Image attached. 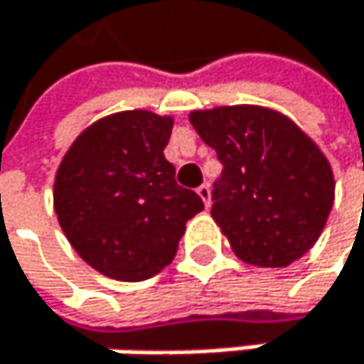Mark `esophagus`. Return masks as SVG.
I'll use <instances>...</instances> for the list:
<instances>
[{
    "instance_id": "esophagus-1",
    "label": "esophagus",
    "mask_w": 364,
    "mask_h": 364,
    "mask_svg": "<svg viewBox=\"0 0 364 364\" xmlns=\"http://www.w3.org/2000/svg\"><path fill=\"white\" fill-rule=\"evenodd\" d=\"M196 194L200 196V200L205 203V207L212 205V190H209V186H207V183H203V186L196 190Z\"/></svg>"
}]
</instances>
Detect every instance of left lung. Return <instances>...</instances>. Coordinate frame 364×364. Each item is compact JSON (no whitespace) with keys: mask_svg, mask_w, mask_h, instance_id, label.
<instances>
[{"mask_svg":"<svg viewBox=\"0 0 364 364\" xmlns=\"http://www.w3.org/2000/svg\"><path fill=\"white\" fill-rule=\"evenodd\" d=\"M190 122L225 166L212 218L231 251L259 269L304 257L328 223L336 186L312 137L288 115L259 105L198 109Z\"/></svg>","mask_w":364,"mask_h":364,"instance_id":"left-lung-1","label":"left lung"}]
</instances>
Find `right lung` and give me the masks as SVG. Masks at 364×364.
Instances as JSON below:
<instances>
[{"instance_id":"add662e5","label":"right lung","mask_w":364,"mask_h":364,"mask_svg":"<svg viewBox=\"0 0 364 364\" xmlns=\"http://www.w3.org/2000/svg\"><path fill=\"white\" fill-rule=\"evenodd\" d=\"M172 115L133 109L95 119L67 148L54 178V212L91 269L144 282L174 259L203 200L176 186L164 157Z\"/></svg>"}]
</instances>
